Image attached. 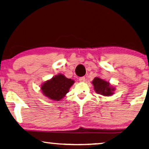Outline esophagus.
I'll use <instances>...</instances> for the list:
<instances>
[{
    "instance_id": "34e87169",
    "label": "esophagus",
    "mask_w": 149,
    "mask_h": 149,
    "mask_svg": "<svg viewBox=\"0 0 149 149\" xmlns=\"http://www.w3.org/2000/svg\"><path fill=\"white\" fill-rule=\"evenodd\" d=\"M79 81L80 82H84L86 81V78L85 77H79Z\"/></svg>"
}]
</instances>
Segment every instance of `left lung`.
<instances>
[{
  "label": "left lung",
  "mask_w": 149,
  "mask_h": 149,
  "mask_svg": "<svg viewBox=\"0 0 149 149\" xmlns=\"http://www.w3.org/2000/svg\"><path fill=\"white\" fill-rule=\"evenodd\" d=\"M92 85L96 94H100L104 96H111L114 94L116 88L110 84L109 81L96 77L92 81Z\"/></svg>",
  "instance_id": "obj_1"
}]
</instances>
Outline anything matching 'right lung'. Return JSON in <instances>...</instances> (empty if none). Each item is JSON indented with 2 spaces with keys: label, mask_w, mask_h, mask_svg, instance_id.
Instances as JSON below:
<instances>
[{
  "label": "right lung",
  "mask_w": 149,
  "mask_h": 149,
  "mask_svg": "<svg viewBox=\"0 0 149 149\" xmlns=\"http://www.w3.org/2000/svg\"><path fill=\"white\" fill-rule=\"evenodd\" d=\"M74 80L68 79L63 74H57L52 79L44 81L41 86L43 96L53 101H60L65 97Z\"/></svg>",
  "instance_id": "right-lung-1"
}]
</instances>
